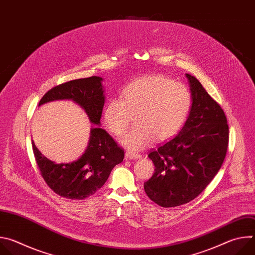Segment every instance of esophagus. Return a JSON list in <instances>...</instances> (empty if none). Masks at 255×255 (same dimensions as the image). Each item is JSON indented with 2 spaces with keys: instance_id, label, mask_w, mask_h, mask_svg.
I'll list each match as a JSON object with an SVG mask.
<instances>
[{
  "instance_id": "34e87169",
  "label": "esophagus",
  "mask_w": 255,
  "mask_h": 255,
  "mask_svg": "<svg viewBox=\"0 0 255 255\" xmlns=\"http://www.w3.org/2000/svg\"><path fill=\"white\" fill-rule=\"evenodd\" d=\"M125 156H126V159H138V158L142 157L141 154L135 153V152H130V151H127L125 153Z\"/></svg>"
}]
</instances>
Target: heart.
Returning <instances> with one entry per match:
<instances>
[{"mask_svg":"<svg viewBox=\"0 0 255 255\" xmlns=\"http://www.w3.org/2000/svg\"><path fill=\"white\" fill-rule=\"evenodd\" d=\"M123 100L109 101L105 124L112 134L122 135L136 117L138 127L127 132L121 143L130 150L146 148L155 141H166L183 126L192 106L190 90L161 75L140 78L122 92Z\"/></svg>","mask_w":255,"mask_h":255,"instance_id":"1","label":"heart"}]
</instances>
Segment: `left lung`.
Masks as SVG:
<instances>
[{
	"label": "left lung",
	"mask_w": 255,
	"mask_h": 255,
	"mask_svg": "<svg viewBox=\"0 0 255 255\" xmlns=\"http://www.w3.org/2000/svg\"><path fill=\"white\" fill-rule=\"evenodd\" d=\"M193 104L178 134L151 149L154 173L144 183L148 198L163 208L187 204L211 183L225 159L229 127L223 109L187 74Z\"/></svg>",
	"instance_id": "1"
}]
</instances>
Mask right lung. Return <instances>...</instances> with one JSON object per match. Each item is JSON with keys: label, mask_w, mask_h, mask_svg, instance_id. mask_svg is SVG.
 Segmentation results:
<instances>
[{"label": "right lung", "mask_w": 255, "mask_h": 255, "mask_svg": "<svg viewBox=\"0 0 255 255\" xmlns=\"http://www.w3.org/2000/svg\"><path fill=\"white\" fill-rule=\"evenodd\" d=\"M100 77L69 81L49 90L39 106L55 100H72L85 109L92 123L99 125L105 104ZM36 163L47 186L58 196L84 200L101 189L112 169L124 158V149L102 128H93L89 146L77 161L54 163L36 148L32 141Z\"/></svg>", "instance_id": "right-lung-1"}]
</instances>
